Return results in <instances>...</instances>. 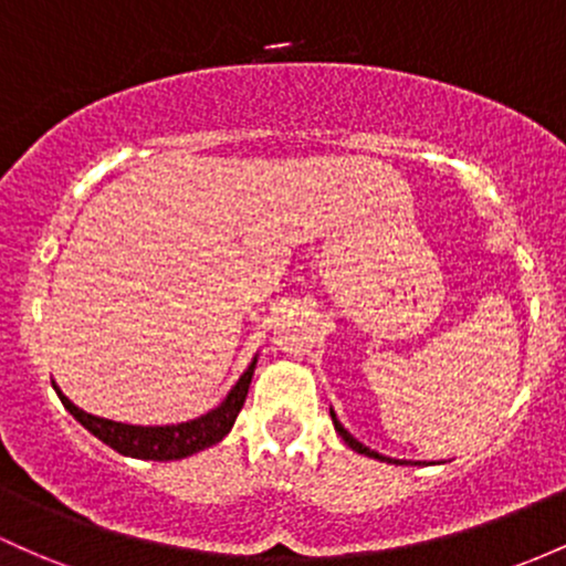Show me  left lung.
I'll return each instance as SVG.
<instances>
[{
	"label": "left lung",
	"instance_id": "8db88e82",
	"mask_svg": "<svg viewBox=\"0 0 566 566\" xmlns=\"http://www.w3.org/2000/svg\"><path fill=\"white\" fill-rule=\"evenodd\" d=\"M331 416H333V427H335V432H338L340 438H344V443L349 446L352 451H357V454H365V457H370V459H384L381 454H376V451H370L368 446H363V443H359V440L354 438V434L346 432V430H344V424H340V421L335 419V413H333V411H331Z\"/></svg>",
	"mask_w": 566,
	"mask_h": 566
}]
</instances>
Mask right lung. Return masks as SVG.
<instances>
[{"label": "right lung", "mask_w": 566, "mask_h": 566, "mask_svg": "<svg viewBox=\"0 0 566 566\" xmlns=\"http://www.w3.org/2000/svg\"><path fill=\"white\" fill-rule=\"evenodd\" d=\"M254 365H258V354H254L252 363L247 365L244 374L239 376V381L233 384L231 392L222 397L220 406H214L212 411L196 416V419L190 421H179V424H123V421L102 419V416L83 411V408L74 406L59 387H55V392H59L66 411H70L91 434H96L102 443L115 449L117 454L132 459H147V462H174V459L192 457L198 454V451L209 449V446L220 443V440L231 432L235 416H239L241 406H244L247 400V392H250Z\"/></svg>", "instance_id": "1"}]
</instances>
